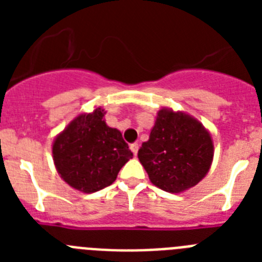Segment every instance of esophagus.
Wrapping results in <instances>:
<instances>
[{
    "instance_id": "34e87169",
    "label": "esophagus",
    "mask_w": 262,
    "mask_h": 262,
    "mask_svg": "<svg viewBox=\"0 0 262 262\" xmlns=\"http://www.w3.org/2000/svg\"><path fill=\"white\" fill-rule=\"evenodd\" d=\"M129 149H131V151L134 152V155H138V151H139V144L138 143H133V144L129 145Z\"/></svg>"
}]
</instances>
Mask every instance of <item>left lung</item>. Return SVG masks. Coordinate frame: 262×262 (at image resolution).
<instances>
[{"label": "left lung", "mask_w": 262, "mask_h": 262, "mask_svg": "<svg viewBox=\"0 0 262 262\" xmlns=\"http://www.w3.org/2000/svg\"><path fill=\"white\" fill-rule=\"evenodd\" d=\"M214 156L210 134L194 118L168 108L159 111L138 152L154 185L169 193L194 186L207 174Z\"/></svg>", "instance_id": "1"}]
</instances>
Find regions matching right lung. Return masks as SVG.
Returning <instances> with one entry per match:
<instances>
[{"label":"right lung","mask_w":262,"mask_h":262,"mask_svg":"<svg viewBox=\"0 0 262 262\" xmlns=\"http://www.w3.org/2000/svg\"><path fill=\"white\" fill-rule=\"evenodd\" d=\"M105 111L96 108L81 114L56 138L53 161L61 178L72 187L94 193L115 181L133 152L120 131L103 120Z\"/></svg>","instance_id":"add662e5"}]
</instances>
